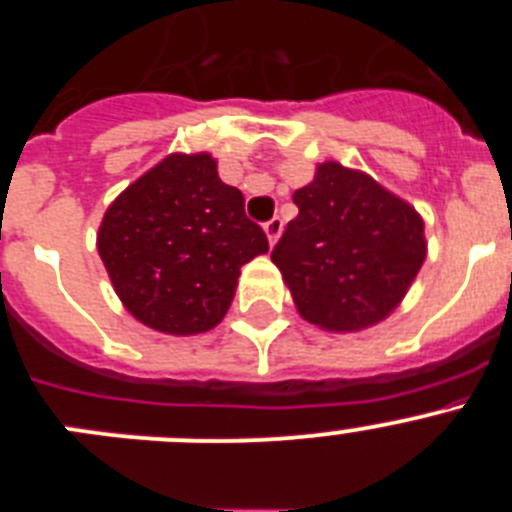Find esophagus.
Returning a JSON list of instances; mask_svg holds the SVG:
<instances>
[{
	"instance_id": "esophagus-1",
	"label": "esophagus",
	"mask_w": 512,
	"mask_h": 512,
	"mask_svg": "<svg viewBox=\"0 0 512 512\" xmlns=\"http://www.w3.org/2000/svg\"><path fill=\"white\" fill-rule=\"evenodd\" d=\"M264 233H266V238H269L271 246H274L279 238V233H282V220H279V217H271L269 223L264 225Z\"/></svg>"
}]
</instances>
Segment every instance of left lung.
<instances>
[{
	"instance_id": "1",
	"label": "left lung",
	"mask_w": 512,
	"mask_h": 512,
	"mask_svg": "<svg viewBox=\"0 0 512 512\" xmlns=\"http://www.w3.org/2000/svg\"><path fill=\"white\" fill-rule=\"evenodd\" d=\"M300 215L271 251L302 318L364 330L402 302L425 261L423 217L364 171L325 161L292 194Z\"/></svg>"
}]
</instances>
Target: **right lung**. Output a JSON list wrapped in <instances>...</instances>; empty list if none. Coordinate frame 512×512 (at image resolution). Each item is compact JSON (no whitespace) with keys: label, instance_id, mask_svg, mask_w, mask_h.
I'll return each mask as SVG.
<instances>
[{"label":"right lung","instance_id":"right-lung-1","mask_svg":"<svg viewBox=\"0 0 512 512\" xmlns=\"http://www.w3.org/2000/svg\"><path fill=\"white\" fill-rule=\"evenodd\" d=\"M97 251L135 320L194 336L225 318L241 266L269 241L210 153H171L107 207Z\"/></svg>","mask_w":512,"mask_h":512}]
</instances>
